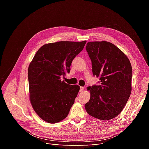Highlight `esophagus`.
<instances>
[{"instance_id":"1","label":"esophagus","mask_w":149,"mask_h":149,"mask_svg":"<svg viewBox=\"0 0 149 149\" xmlns=\"http://www.w3.org/2000/svg\"><path fill=\"white\" fill-rule=\"evenodd\" d=\"M83 90H84V88L81 86V87H80V89H79V92H82V91H83Z\"/></svg>"}]
</instances>
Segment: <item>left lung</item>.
I'll return each mask as SVG.
<instances>
[{"instance_id": "8db88e82", "label": "left lung", "mask_w": 149, "mask_h": 149, "mask_svg": "<svg viewBox=\"0 0 149 149\" xmlns=\"http://www.w3.org/2000/svg\"><path fill=\"white\" fill-rule=\"evenodd\" d=\"M94 76L100 84L88 87L90 100L84 107L94 118L107 120L123 111L132 90V70L127 56L110 42H90L86 47Z\"/></svg>"}]
</instances>
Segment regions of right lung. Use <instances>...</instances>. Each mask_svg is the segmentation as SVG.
Segmentation results:
<instances>
[{
	"instance_id": "right-lung-1",
	"label": "right lung",
	"mask_w": 149,
	"mask_h": 149,
	"mask_svg": "<svg viewBox=\"0 0 149 149\" xmlns=\"http://www.w3.org/2000/svg\"><path fill=\"white\" fill-rule=\"evenodd\" d=\"M86 41L58 42L45 44L36 53L28 69L30 101L36 113L48 123L65 119L79 91L61 77L70 72L75 56Z\"/></svg>"
}]
</instances>
